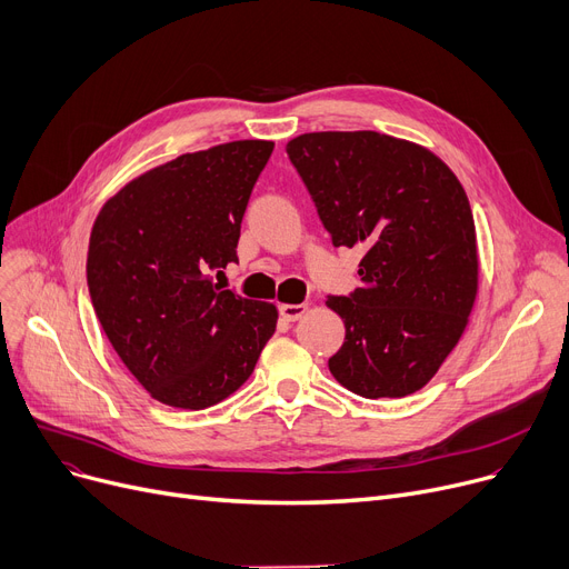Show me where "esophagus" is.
I'll return each mask as SVG.
<instances>
[{"label":"esophagus","mask_w":569,"mask_h":569,"mask_svg":"<svg viewBox=\"0 0 569 569\" xmlns=\"http://www.w3.org/2000/svg\"><path fill=\"white\" fill-rule=\"evenodd\" d=\"M306 310H308V306H306V303H299V306L282 303V306H280V315H282V319H287V321H296V319H301Z\"/></svg>","instance_id":"obj_1"}]
</instances>
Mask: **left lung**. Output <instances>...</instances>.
<instances>
[{
    "label": "left lung",
    "instance_id": "obj_1",
    "mask_svg": "<svg viewBox=\"0 0 569 569\" xmlns=\"http://www.w3.org/2000/svg\"><path fill=\"white\" fill-rule=\"evenodd\" d=\"M336 248L366 250L361 287L329 296L345 342L336 380L363 398L419 391L461 340L479 284L463 184L430 150L377 131H315L287 143Z\"/></svg>",
    "mask_w": 569,
    "mask_h": 569
}]
</instances>
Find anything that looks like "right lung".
Here are the masks:
<instances>
[{"instance_id": "right-lung-1", "label": "right lung", "mask_w": 569, "mask_h": 569, "mask_svg": "<svg viewBox=\"0 0 569 569\" xmlns=\"http://www.w3.org/2000/svg\"><path fill=\"white\" fill-rule=\"evenodd\" d=\"M273 141L180 154L99 210L88 287L106 338L159 402L203 410L252 375L276 333L273 303L212 282L238 261L240 222Z\"/></svg>"}]
</instances>
